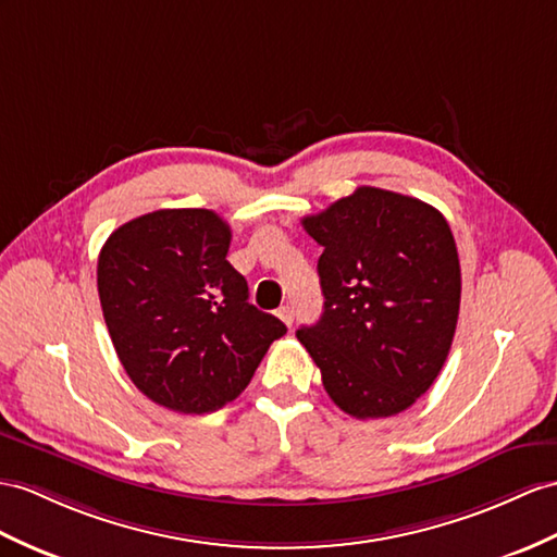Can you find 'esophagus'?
Returning <instances> with one entry per match:
<instances>
[{
  "label": "esophagus",
  "mask_w": 557,
  "mask_h": 557,
  "mask_svg": "<svg viewBox=\"0 0 557 557\" xmlns=\"http://www.w3.org/2000/svg\"><path fill=\"white\" fill-rule=\"evenodd\" d=\"M278 319L288 325H293V321H295V311H293V307H288V305H283L281 309H278Z\"/></svg>",
  "instance_id": "esophagus-1"
}]
</instances>
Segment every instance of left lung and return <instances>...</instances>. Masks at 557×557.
I'll return each mask as SVG.
<instances>
[{"label": "left lung", "instance_id": "obj_1", "mask_svg": "<svg viewBox=\"0 0 557 557\" xmlns=\"http://www.w3.org/2000/svg\"><path fill=\"white\" fill-rule=\"evenodd\" d=\"M302 226L323 248V314L297 341L325 392L359 420L406 411L435 383L456 333L460 264L444 214L359 186Z\"/></svg>", "mask_w": 557, "mask_h": 557}]
</instances>
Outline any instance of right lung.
I'll return each instance as SVG.
<instances>
[{"mask_svg": "<svg viewBox=\"0 0 557 557\" xmlns=\"http://www.w3.org/2000/svg\"><path fill=\"white\" fill-rule=\"evenodd\" d=\"M232 226L202 208L156 210L108 236L97 283L129 381L176 413L222 409L288 329L248 302Z\"/></svg>", "mask_w": 557, "mask_h": 557, "instance_id": "1", "label": "right lung"}]
</instances>
